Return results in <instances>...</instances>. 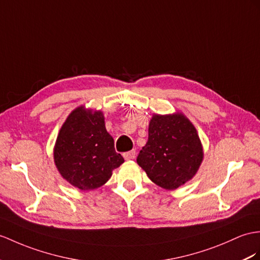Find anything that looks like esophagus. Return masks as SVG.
Segmentation results:
<instances>
[{
	"mask_svg": "<svg viewBox=\"0 0 260 260\" xmlns=\"http://www.w3.org/2000/svg\"><path fill=\"white\" fill-rule=\"evenodd\" d=\"M136 154H137L136 150H131V151H128V152H124L123 157L125 160H134L136 157Z\"/></svg>",
	"mask_w": 260,
	"mask_h": 260,
	"instance_id": "34e87169",
	"label": "esophagus"
}]
</instances>
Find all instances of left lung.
<instances>
[{"label":"left lung","mask_w":260,"mask_h":260,"mask_svg":"<svg viewBox=\"0 0 260 260\" xmlns=\"http://www.w3.org/2000/svg\"><path fill=\"white\" fill-rule=\"evenodd\" d=\"M203 156L198 131L183 113H155L149 123L148 142L137 162L152 182L172 191L192 180Z\"/></svg>","instance_id":"8db88e82"}]
</instances>
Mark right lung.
Instances as JSON below:
<instances>
[{
  "instance_id": "add662e5",
  "label": "right lung",
  "mask_w": 260,
  "mask_h": 260,
  "mask_svg": "<svg viewBox=\"0 0 260 260\" xmlns=\"http://www.w3.org/2000/svg\"><path fill=\"white\" fill-rule=\"evenodd\" d=\"M54 162L68 183L81 191H90L103 186L124 160L106 130L104 113L80 106L61 125L54 147Z\"/></svg>"
}]
</instances>
